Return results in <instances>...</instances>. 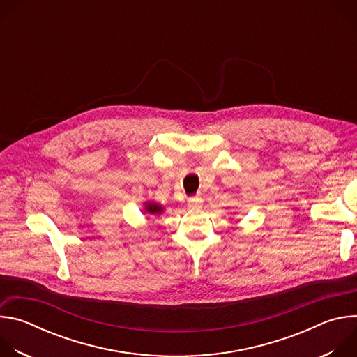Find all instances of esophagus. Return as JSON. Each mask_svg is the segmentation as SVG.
<instances>
[{
  "mask_svg": "<svg viewBox=\"0 0 357 357\" xmlns=\"http://www.w3.org/2000/svg\"><path fill=\"white\" fill-rule=\"evenodd\" d=\"M202 203H203L202 197H199V196H193V197H189V200H188V206H189L190 209H197V208H200V206H202Z\"/></svg>",
  "mask_w": 357,
  "mask_h": 357,
  "instance_id": "34e87169",
  "label": "esophagus"
}]
</instances>
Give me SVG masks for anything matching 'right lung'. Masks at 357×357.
<instances>
[{
    "instance_id": "right-lung-1",
    "label": "right lung",
    "mask_w": 357,
    "mask_h": 357,
    "mask_svg": "<svg viewBox=\"0 0 357 357\" xmlns=\"http://www.w3.org/2000/svg\"><path fill=\"white\" fill-rule=\"evenodd\" d=\"M145 211H146V212H149V213H152V215H155V213L162 212V208H161V206H158V205H155V203H146Z\"/></svg>"
}]
</instances>
